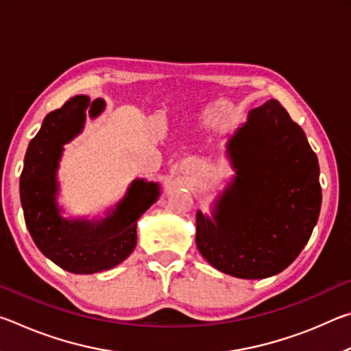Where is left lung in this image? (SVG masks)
I'll return each mask as SVG.
<instances>
[{"mask_svg":"<svg viewBox=\"0 0 351 351\" xmlns=\"http://www.w3.org/2000/svg\"><path fill=\"white\" fill-rule=\"evenodd\" d=\"M229 150L237 176L218 199L213 221L197 213V246L229 276H276L297 258L317 223V156L277 100L251 110Z\"/></svg>","mask_w":351,"mask_h":351,"instance_id":"left-lung-1","label":"left lung"}]
</instances>
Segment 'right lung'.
<instances>
[{
	"instance_id": "obj_1",
	"label": "right lung",
	"mask_w": 351,
	"mask_h": 351,
	"mask_svg": "<svg viewBox=\"0 0 351 351\" xmlns=\"http://www.w3.org/2000/svg\"><path fill=\"white\" fill-rule=\"evenodd\" d=\"M96 117L102 100L74 96L62 108L51 111L35 138L29 142L20 178L25 221L35 245L47 258L73 274H94L114 268L136 246L139 217L159 197L154 182L136 180L127 197L104 221L64 219L56 203V170L63 145L80 133L85 111Z\"/></svg>"
}]
</instances>
